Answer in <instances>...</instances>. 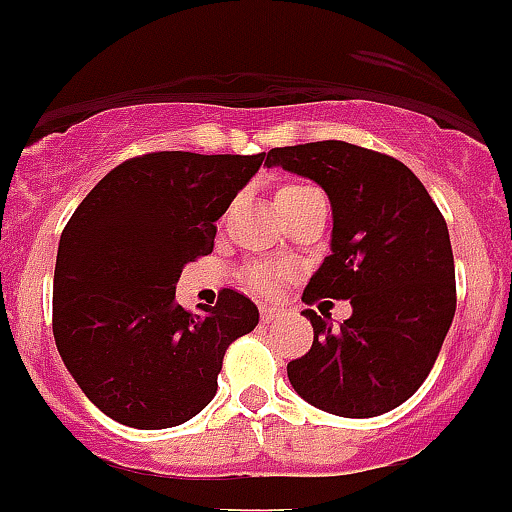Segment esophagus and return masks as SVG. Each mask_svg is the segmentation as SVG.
Instances as JSON below:
<instances>
[{"mask_svg":"<svg viewBox=\"0 0 512 512\" xmlns=\"http://www.w3.org/2000/svg\"><path fill=\"white\" fill-rule=\"evenodd\" d=\"M276 316H279V309H274V306L261 304V321H264V324H271V321H274Z\"/></svg>","mask_w":512,"mask_h":512,"instance_id":"1","label":"esophagus"}]
</instances>
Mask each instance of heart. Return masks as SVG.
<instances>
[{"label": "heart", "instance_id": "obj_1", "mask_svg": "<svg viewBox=\"0 0 512 512\" xmlns=\"http://www.w3.org/2000/svg\"><path fill=\"white\" fill-rule=\"evenodd\" d=\"M306 191H314L311 186H299V183H289V186H281L279 193H276V203L289 201V198L301 196ZM246 284L251 286L253 291H259V294H271L276 289V271H271L269 266H256L246 274Z\"/></svg>", "mask_w": 512, "mask_h": 512}]
</instances>
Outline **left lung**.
I'll return each mask as SVG.
<instances>
[{"instance_id":"left-lung-1","label":"left lung","mask_w":512,"mask_h":512,"mask_svg":"<svg viewBox=\"0 0 512 512\" xmlns=\"http://www.w3.org/2000/svg\"><path fill=\"white\" fill-rule=\"evenodd\" d=\"M266 165L319 183L332 203V253L301 301L349 299L332 326L314 309V344L289 362L291 387L339 417H377L420 389L455 316V261L440 208L392 155L344 140L274 148Z\"/></svg>"}]
</instances>
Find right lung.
<instances>
[{"label":"right lung","mask_w":512,"mask_h":512,"mask_svg":"<svg viewBox=\"0 0 512 512\" xmlns=\"http://www.w3.org/2000/svg\"><path fill=\"white\" fill-rule=\"evenodd\" d=\"M264 155L130 158L67 221L52 289L57 352L120 425L165 430L196 417L216 397L228 344L259 324L238 291L191 314L175 304V284L188 261L213 251L216 221Z\"/></svg>","instance_id":"1"}]
</instances>
